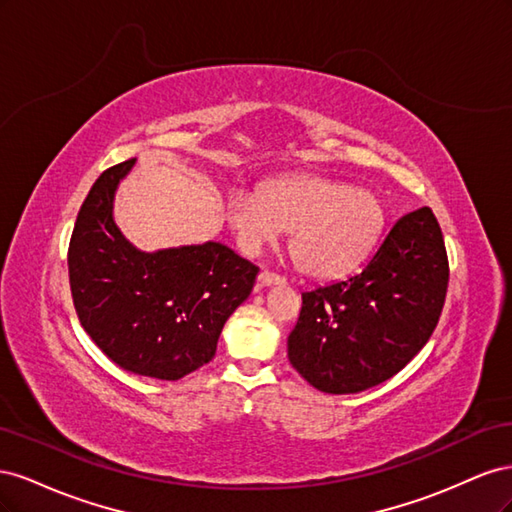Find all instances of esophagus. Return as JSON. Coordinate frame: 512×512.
Masks as SVG:
<instances>
[{"label":"esophagus","mask_w":512,"mask_h":512,"mask_svg":"<svg viewBox=\"0 0 512 512\" xmlns=\"http://www.w3.org/2000/svg\"><path fill=\"white\" fill-rule=\"evenodd\" d=\"M286 280L280 275V273H273V271H260L258 275V284L260 286H275V284H284Z\"/></svg>","instance_id":"1"}]
</instances>
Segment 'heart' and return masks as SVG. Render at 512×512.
<instances>
[{"label":"heart","mask_w":512,"mask_h":512,"mask_svg":"<svg viewBox=\"0 0 512 512\" xmlns=\"http://www.w3.org/2000/svg\"><path fill=\"white\" fill-rule=\"evenodd\" d=\"M226 220L245 254H258L288 228L294 265L314 277H337L374 250L386 213L374 192L294 173L260 183L256 192H230Z\"/></svg>","instance_id":"obj_1"}]
</instances>
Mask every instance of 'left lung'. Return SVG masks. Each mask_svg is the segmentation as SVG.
Masks as SVG:
<instances>
[{"instance_id": "8db88e82", "label": "left lung", "mask_w": 512, "mask_h": 512, "mask_svg": "<svg viewBox=\"0 0 512 512\" xmlns=\"http://www.w3.org/2000/svg\"><path fill=\"white\" fill-rule=\"evenodd\" d=\"M448 256L436 215L399 218L363 271L303 292L288 359L322 393L346 395L393 378L438 327Z\"/></svg>"}]
</instances>
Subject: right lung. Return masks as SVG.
<instances>
[{"instance_id":"obj_1","label":"right lung","mask_w":512,"mask_h":512,"mask_svg":"<svg viewBox=\"0 0 512 512\" xmlns=\"http://www.w3.org/2000/svg\"><path fill=\"white\" fill-rule=\"evenodd\" d=\"M134 158L106 168L76 218L68 273L76 316L96 346L138 376L179 380L209 363L258 267L222 243L138 252L113 222Z\"/></svg>"}]
</instances>
